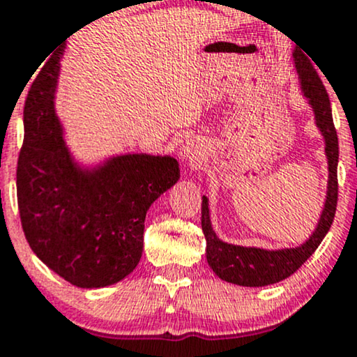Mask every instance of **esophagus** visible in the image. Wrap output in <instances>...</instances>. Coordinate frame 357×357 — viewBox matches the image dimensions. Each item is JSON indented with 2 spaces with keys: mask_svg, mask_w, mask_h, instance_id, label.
Wrapping results in <instances>:
<instances>
[{
  "mask_svg": "<svg viewBox=\"0 0 357 357\" xmlns=\"http://www.w3.org/2000/svg\"><path fill=\"white\" fill-rule=\"evenodd\" d=\"M202 154H203V147L199 146V142L192 141V139H191V141L184 142L183 147H181V153H179L183 161H186V162L196 161V159L202 158Z\"/></svg>",
  "mask_w": 357,
  "mask_h": 357,
  "instance_id": "esophagus-1",
  "label": "esophagus"
}]
</instances>
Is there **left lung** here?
Returning a JSON list of instances; mask_svg holds the SVG:
<instances>
[{
  "instance_id": "left-lung-1",
  "label": "left lung",
  "mask_w": 357,
  "mask_h": 357,
  "mask_svg": "<svg viewBox=\"0 0 357 357\" xmlns=\"http://www.w3.org/2000/svg\"><path fill=\"white\" fill-rule=\"evenodd\" d=\"M296 63L301 87L314 110L315 126L319 127L326 141L327 166H329V179H327V195L324 203L321 218L312 235L305 243L296 248L264 250L255 247H240L221 241L211 228L210 208L208 198L203 196L202 203V228L206 238V260L213 272L221 280L243 287H265L277 284L292 275L305 264L307 258L317 250L324 236L329 231L334 221L335 206H337V161H339V142L335 132L333 110L327 90L324 87L319 73L310 63V60L298 50L292 53Z\"/></svg>"
}]
</instances>
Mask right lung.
I'll use <instances>...</instances> for the list:
<instances>
[{"mask_svg":"<svg viewBox=\"0 0 357 357\" xmlns=\"http://www.w3.org/2000/svg\"><path fill=\"white\" fill-rule=\"evenodd\" d=\"M61 50L24 102L18 210L26 241L48 268L80 289H100L137 267L146 213L178 181L179 165L151 154L116 155L92 169L77 165L53 102Z\"/></svg>","mask_w":357,"mask_h":357,"instance_id":"obj_1","label":"right lung"}]
</instances>
